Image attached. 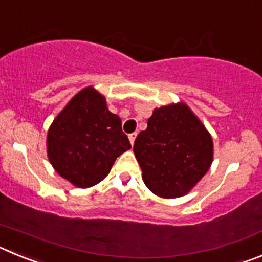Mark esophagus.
Instances as JSON below:
<instances>
[{
  "mask_svg": "<svg viewBox=\"0 0 262 262\" xmlns=\"http://www.w3.org/2000/svg\"><path fill=\"white\" fill-rule=\"evenodd\" d=\"M128 139H129V143H131V145H134V143H135V139H136V133L129 134Z\"/></svg>",
  "mask_w": 262,
  "mask_h": 262,
  "instance_id": "34e87169",
  "label": "esophagus"
}]
</instances>
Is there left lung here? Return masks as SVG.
I'll use <instances>...</instances> for the list:
<instances>
[{"mask_svg": "<svg viewBox=\"0 0 262 262\" xmlns=\"http://www.w3.org/2000/svg\"><path fill=\"white\" fill-rule=\"evenodd\" d=\"M134 154L143 181L161 198H177L193 189L212 163V139L185 103L155 108L139 134Z\"/></svg>", "mask_w": 262, "mask_h": 262, "instance_id": "8db88e82", "label": "left lung"}]
</instances>
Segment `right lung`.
Listing matches in <instances>:
<instances>
[{"label":"right lung","mask_w":262,"mask_h":262,"mask_svg":"<svg viewBox=\"0 0 262 262\" xmlns=\"http://www.w3.org/2000/svg\"><path fill=\"white\" fill-rule=\"evenodd\" d=\"M129 148L120 118L108 111L105 97L92 86L78 92L48 129L51 164L82 189L102 181L117 157Z\"/></svg>","instance_id":"1"}]
</instances>
